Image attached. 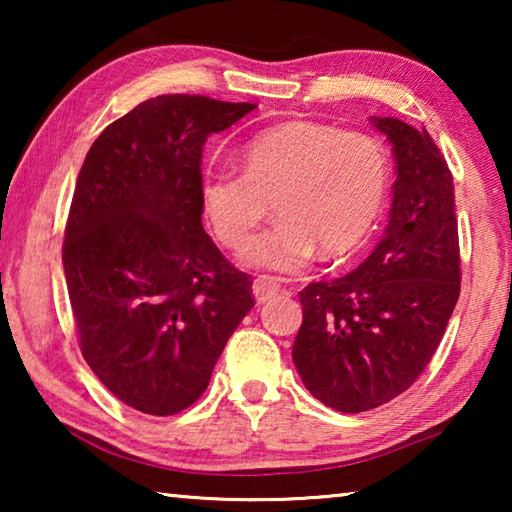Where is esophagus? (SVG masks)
Instances as JSON below:
<instances>
[{"instance_id": "esophagus-1", "label": "esophagus", "mask_w": 512, "mask_h": 512, "mask_svg": "<svg viewBox=\"0 0 512 512\" xmlns=\"http://www.w3.org/2000/svg\"><path fill=\"white\" fill-rule=\"evenodd\" d=\"M277 291H280V282L271 275H259L253 282V293L257 302H268L273 296H277Z\"/></svg>"}]
</instances>
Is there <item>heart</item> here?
Returning <instances> with one entry per match:
<instances>
[{
	"label": "heart",
	"mask_w": 512,
	"mask_h": 512,
	"mask_svg": "<svg viewBox=\"0 0 512 512\" xmlns=\"http://www.w3.org/2000/svg\"><path fill=\"white\" fill-rule=\"evenodd\" d=\"M244 173H216L201 183V210L225 248L241 250L268 203L280 216L244 253L248 266L291 273L318 250L359 248L384 212L391 155L375 135L318 121H284L241 151Z\"/></svg>",
	"instance_id": "obj_1"
}]
</instances>
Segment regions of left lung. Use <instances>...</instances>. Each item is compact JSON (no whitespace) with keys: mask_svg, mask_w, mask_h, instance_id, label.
<instances>
[{"mask_svg":"<svg viewBox=\"0 0 512 512\" xmlns=\"http://www.w3.org/2000/svg\"><path fill=\"white\" fill-rule=\"evenodd\" d=\"M393 144L391 219L350 275L300 291L293 363L307 391L341 413L391 402L438 350L461 293L454 178L431 135L375 117Z\"/></svg>","mask_w":512,"mask_h":512,"instance_id":"obj_1","label":"left lung"}]
</instances>
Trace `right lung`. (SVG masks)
I'll return each instance as SVG.
<instances>
[{"label":"right lung","mask_w":512,"mask_h":512,"mask_svg":"<svg viewBox=\"0 0 512 512\" xmlns=\"http://www.w3.org/2000/svg\"><path fill=\"white\" fill-rule=\"evenodd\" d=\"M255 103L162 94L94 140L69 207L63 266L83 359L149 415L192 406L253 300L203 230L207 137Z\"/></svg>","instance_id":"add662e5"}]
</instances>
